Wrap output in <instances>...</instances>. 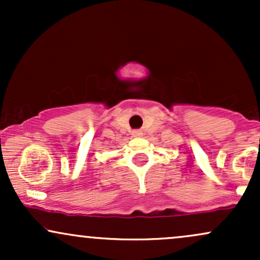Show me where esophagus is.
Returning <instances> with one entry per match:
<instances>
[{
    "mask_svg": "<svg viewBox=\"0 0 260 260\" xmlns=\"http://www.w3.org/2000/svg\"><path fill=\"white\" fill-rule=\"evenodd\" d=\"M132 136L134 137V138H138V137L143 136V132H142V131H139V129H136V131H133V132H132Z\"/></svg>",
    "mask_w": 260,
    "mask_h": 260,
    "instance_id": "34e87169",
    "label": "esophagus"
}]
</instances>
